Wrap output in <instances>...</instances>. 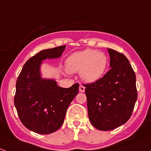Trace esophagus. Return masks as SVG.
Wrapping results in <instances>:
<instances>
[{"label":"esophagus","instance_id":"1","mask_svg":"<svg viewBox=\"0 0 151 151\" xmlns=\"http://www.w3.org/2000/svg\"><path fill=\"white\" fill-rule=\"evenodd\" d=\"M85 88L84 86H83V85H81V84L80 85V88H79V90H80V92H84V91H85Z\"/></svg>","mask_w":151,"mask_h":151}]
</instances>
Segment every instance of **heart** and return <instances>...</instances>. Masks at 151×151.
I'll return each mask as SVG.
<instances>
[{
	"instance_id": "heart-1",
	"label": "heart",
	"mask_w": 151,
	"mask_h": 151,
	"mask_svg": "<svg viewBox=\"0 0 151 151\" xmlns=\"http://www.w3.org/2000/svg\"><path fill=\"white\" fill-rule=\"evenodd\" d=\"M66 63L68 72L80 71L82 80L86 83H94L104 74L108 60L102 52L87 49L73 53L67 58Z\"/></svg>"
}]
</instances>
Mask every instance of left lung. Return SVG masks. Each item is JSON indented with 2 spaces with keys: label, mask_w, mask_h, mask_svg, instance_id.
<instances>
[{
  "label": "left lung",
  "mask_w": 151,
  "mask_h": 151,
  "mask_svg": "<svg viewBox=\"0 0 151 151\" xmlns=\"http://www.w3.org/2000/svg\"><path fill=\"white\" fill-rule=\"evenodd\" d=\"M111 68L104 77L85 84L89 120L101 131H110L127 122L137 99L136 75L127 58L108 49Z\"/></svg>",
  "instance_id": "left-lung-1"
}]
</instances>
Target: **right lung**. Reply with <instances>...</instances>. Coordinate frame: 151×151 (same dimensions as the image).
I'll list each match as a JSON object with an SVG mask.
<instances>
[{
    "label": "right lung",
    "mask_w": 151,
    "mask_h": 151,
    "mask_svg": "<svg viewBox=\"0 0 151 151\" xmlns=\"http://www.w3.org/2000/svg\"><path fill=\"white\" fill-rule=\"evenodd\" d=\"M65 47L40 51L27 60L18 76L15 107L22 124L36 133L48 134L60 129L68 106L78 93V83L63 88L58 86L55 80L41 77L42 60L60 57Z\"/></svg>",
    "instance_id": "add662e5"
}]
</instances>
